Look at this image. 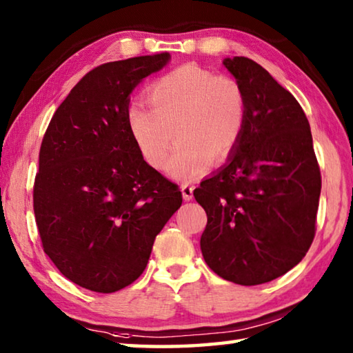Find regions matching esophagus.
I'll use <instances>...</instances> for the list:
<instances>
[{"instance_id":"esophagus-1","label":"esophagus","mask_w":353,"mask_h":353,"mask_svg":"<svg viewBox=\"0 0 353 353\" xmlns=\"http://www.w3.org/2000/svg\"><path fill=\"white\" fill-rule=\"evenodd\" d=\"M181 191H182L183 201H191V199H193V187H191V185H182Z\"/></svg>"}]
</instances>
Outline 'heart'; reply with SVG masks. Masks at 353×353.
<instances>
[{
    "mask_svg": "<svg viewBox=\"0 0 353 353\" xmlns=\"http://www.w3.org/2000/svg\"><path fill=\"white\" fill-rule=\"evenodd\" d=\"M146 99L148 105L134 103L126 112L130 139L148 165L162 170L174 134L179 146L166 172L179 182L201 177L212 160L229 159L246 129L248 98L241 83L194 63L159 77Z\"/></svg>",
    "mask_w": 353,
    "mask_h": 353,
    "instance_id": "obj_1",
    "label": "heart"
}]
</instances>
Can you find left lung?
I'll list each match as a JSON object with an SVG mask.
<instances>
[{"instance_id": "obj_1", "label": "left lung", "mask_w": 353, "mask_h": 353, "mask_svg": "<svg viewBox=\"0 0 353 353\" xmlns=\"http://www.w3.org/2000/svg\"><path fill=\"white\" fill-rule=\"evenodd\" d=\"M223 65L246 92L248 123L227 162L194 190L207 213L201 250L219 277L252 286L283 276L308 252L321 172L296 98L248 57Z\"/></svg>"}]
</instances>
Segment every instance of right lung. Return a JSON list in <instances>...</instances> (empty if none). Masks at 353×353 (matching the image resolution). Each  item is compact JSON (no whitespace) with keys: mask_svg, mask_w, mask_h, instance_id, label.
<instances>
[{"mask_svg":"<svg viewBox=\"0 0 353 353\" xmlns=\"http://www.w3.org/2000/svg\"><path fill=\"white\" fill-rule=\"evenodd\" d=\"M168 52L101 65L51 118L34 185L45 254L71 282L115 292L139 279L182 193L130 139V93L168 65Z\"/></svg>","mask_w":353,"mask_h":353,"instance_id":"right-lung-1","label":"right lung"}]
</instances>
